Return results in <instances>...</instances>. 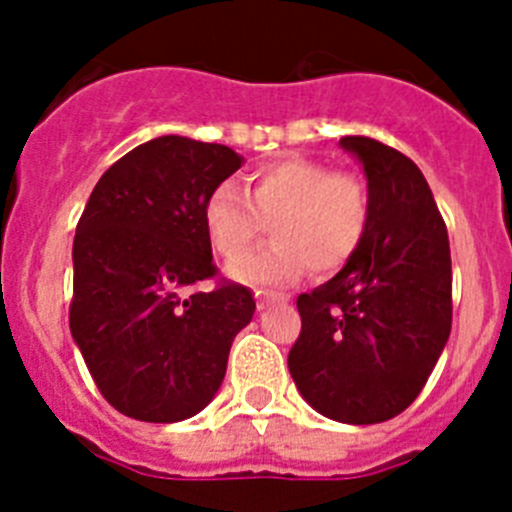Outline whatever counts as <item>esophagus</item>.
Returning <instances> with one entry per match:
<instances>
[{"label":"esophagus","instance_id":"obj_1","mask_svg":"<svg viewBox=\"0 0 512 512\" xmlns=\"http://www.w3.org/2000/svg\"><path fill=\"white\" fill-rule=\"evenodd\" d=\"M277 300H287V297L274 295V292H266V289H256V302H259L261 310H264L266 305H271V302H277Z\"/></svg>","mask_w":512,"mask_h":512}]
</instances>
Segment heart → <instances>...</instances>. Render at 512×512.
I'll return each mask as SVG.
<instances>
[{"label":"heart","mask_w":512,"mask_h":512,"mask_svg":"<svg viewBox=\"0 0 512 512\" xmlns=\"http://www.w3.org/2000/svg\"><path fill=\"white\" fill-rule=\"evenodd\" d=\"M271 225V243L235 274L253 284H292L310 266L333 274L354 259L372 223L364 179L323 161L287 156L261 166L246 192L220 184L205 202V230L223 261L238 264Z\"/></svg>","instance_id":"obj_1"}]
</instances>
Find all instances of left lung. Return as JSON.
Wrapping results in <instances>:
<instances>
[{
  "label": "left lung",
  "mask_w": 512,
  "mask_h": 512,
  "mask_svg": "<svg viewBox=\"0 0 512 512\" xmlns=\"http://www.w3.org/2000/svg\"><path fill=\"white\" fill-rule=\"evenodd\" d=\"M341 146L364 166L372 223L336 277L297 297L289 374L338 423L395 418L420 395L451 333L449 233L418 166L364 135Z\"/></svg>",
  "instance_id": "obj_1"
}]
</instances>
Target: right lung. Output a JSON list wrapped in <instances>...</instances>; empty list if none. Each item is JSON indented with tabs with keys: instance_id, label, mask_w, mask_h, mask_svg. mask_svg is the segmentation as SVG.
I'll use <instances>...</instances> for the list:
<instances>
[{
	"instance_id": "1",
	"label": "right lung",
	"mask_w": 512,
	"mask_h": 512,
	"mask_svg": "<svg viewBox=\"0 0 512 512\" xmlns=\"http://www.w3.org/2000/svg\"><path fill=\"white\" fill-rule=\"evenodd\" d=\"M243 158L220 143L161 135L115 161L74 238L71 336L102 397L146 423L187 420L223 384L256 302L217 282L205 202Z\"/></svg>"
}]
</instances>
